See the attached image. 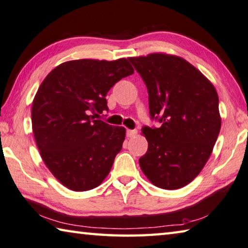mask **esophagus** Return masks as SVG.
<instances>
[{
    "mask_svg": "<svg viewBox=\"0 0 248 248\" xmlns=\"http://www.w3.org/2000/svg\"><path fill=\"white\" fill-rule=\"evenodd\" d=\"M138 134V130L133 129V130H127V137L128 138H132V137H136Z\"/></svg>",
    "mask_w": 248,
    "mask_h": 248,
    "instance_id": "esophagus-1",
    "label": "esophagus"
}]
</instances>
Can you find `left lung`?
Segmentation results:
<instances>
[{"mask_svg": "<svg viewBox=\"0 0 248 248\" xmlns=\"http://www.w3.org/2000/svg\"><path fill=\"white\" fill-rule=\"evenodd\" d=\"M148 93L151 119L160 128H142L148 142L139 159L147 179L177 190L204 168L221 128L219 98L210 81L183 58L163 53L130 57Z\"/></svg>", "mask_w": 248, "mask_h": 248, "instance_id": "left-lung-1", "label": "left lung"}]
</instances>
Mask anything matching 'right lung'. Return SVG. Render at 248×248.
Instances as JSON below:
<instances>
[{
	"mask_svg": "<svg viewBox=\"0 0 248 248\" xmlns=\"http://www.w3.org/2000/svg\"><path fill=\"white\" fill-rule=\"evenodd\" d=\"M134 70L128 60H77L55 67L32 103V131L44 164L76 192L100 186L123 148L124 127L95 117L108 111L110 88Z\"/></svg>",
	"mask_w": 248,
	"mask_h": 248,
	"instance_id": "1",
	"label": "right lung"
}]
</instances>
